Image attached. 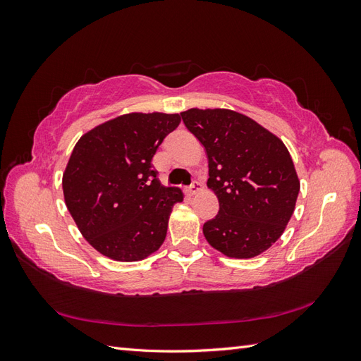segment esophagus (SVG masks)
<instances>
[{"instance_id":"1","label":"esophagus","mask_w":361,"mask_h":361,"mask_svg":"<svg viewBox=\"0 0 361 361\" xmlns=\"http://www.w3.org/2000/svg\"><path fill=\"white\" fill-rule=\"evenodd\" d=\"M200 190H202V183H200L199 180H194V182L190 185L187 191H188L190 195H192V194H195V192L200 191Z\"/></svg>"}]
</instances>
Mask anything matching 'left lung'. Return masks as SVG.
<instances>
[{
	"label": "left lung",
	"mask_w": 361,
	"mask_h": 361,
	"mask_svg": "<svg viewBox=\"0 0 361 361\" xmlns=\"http://www.w3.org/2000/svg\"><path fill=\"white\" fill-rule=\"evenodd\" d=\"M185 126L204 146L209 187L220 211L203 224V235L228 257L250 259L285 232L300 180L283 141L255 120L232 110L180 113Z\"/></svg>",
	"instance_id": "obj_1"
}]
</instances>
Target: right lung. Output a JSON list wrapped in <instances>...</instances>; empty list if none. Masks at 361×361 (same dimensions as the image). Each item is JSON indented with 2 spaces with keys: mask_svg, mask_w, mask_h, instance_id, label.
Instances as JSON below:
<instances>
[{
  "mask_svg": "<svg viewBox=\"0 0 361 361\" xmlns=\"http://www.w3.org/2000/svg\"><path fill=\"white\" fill-rule=\"evenodd\" d=\"M180 123L179 114L130 113L99 125L76 143L63 192L82 236L104 256L133 262L166 239L179 188L161 185L152 158Z\"/></svg>",
  "mask_w": 361,
  "mask_h": 361,
  "instance_id": "right-lung-1",
  "label": "right lung"
}]
</instances>
